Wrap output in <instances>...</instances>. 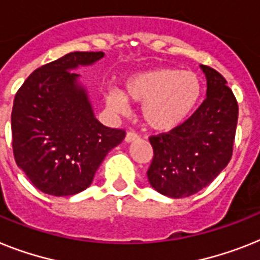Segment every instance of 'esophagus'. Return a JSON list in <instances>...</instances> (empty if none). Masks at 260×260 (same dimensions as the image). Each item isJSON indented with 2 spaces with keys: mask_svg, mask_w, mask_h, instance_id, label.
<instances>
[{
  "mask_svg": "<svg viewBox=\"0 0 260 260\" xmlns=\"http://www.w3.org/2000/svg\"><path fill=\"white\" fill-rule=\"evenodd\" d=\"M139 139H140V136H139L136 132H134V131H129V132H126V135H125L126 143H134V141H137Z\"/></svg>",
  "mask_w": 260,
  "mask_h": 260,
  "instance_id": "1",
  "label": "esophagus"
}]
</instances>
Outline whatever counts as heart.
<instances>
[{"mask_svg":"<svg viewBox=\"0 0 260 260\" xmlns=\"http://www.w3.org/2000/svg\"><path fill=\"white\" fill-rule=\"evenodd\" d=\"M202 93L198 75L171 67L148 70L131 75L123 89L110 91L107 102L117 112H125L126 101L143 103L141 117L157 131L173 129L196 110Z\"/></svg>","mask_w":260,"mask_h":260,"instance_id":"heart-1","label":"heart"}]
</instances>
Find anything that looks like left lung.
<instances>
[{"label": "left lung", "instance_id": "1", "mask_svg": "<svg viewBox=\"0 0 260 260\" xmlns=\"http://www.w3.org/2000/svg\"><path fill=\"white\" fill-rule=\"evenodd\" d=\"M208 96L196 112L169 132L153 135L149 184L172 198L190 197L208 186L233 156L238 102L217 70L201 66Z\"/></svg>", "mask_w": 260, "mask_h": 260}]
</instances>
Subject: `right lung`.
Instances as JSON below:
<instances>
[{
	"instance_id": "1",
	"label": "right lung",
	"mask_w": 260,
	"mask_h": 260,
	"mask_svg": "<svg viewBox=\"0 0 260 260\" xmlns=\"http://www.w3.org/2000/svg\"><path fill=\"white\" fill-rule=\"evenodd\" d=\"M102 51H74L32 71L15 93L12 144L15 162L32 185L50 196L84 190L125 131L93 116L86 91L71 71L100 59Z\"/></svg>"
}]
</instances>
